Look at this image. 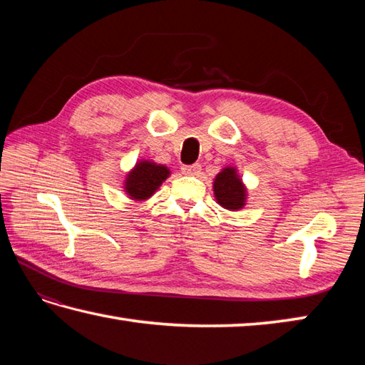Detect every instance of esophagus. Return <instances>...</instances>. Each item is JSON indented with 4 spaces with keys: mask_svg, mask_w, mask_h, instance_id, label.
Wrapping results in <instances>:
<instances>
[{
    "mask_svg": "<svg viewBox=\"0 0 365 365\" xmlns=\"http://www.w3.org/2000/svg\"><path fill=\"white\" fill-rule=\"evenodd\" d=\"M199 173H200L199 163H195V165H188V166H182V174L183 175H197Z\"/></svg>",
    "mask_w": 365,
    "mask_h": 365,
    "instance_id": "1",
    "label": "esophagus"
}]
</instances>
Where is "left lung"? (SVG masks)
I'll return each instance as SVG.
<instances>
[{"instance_id": "1", "label": "left lung", "mask_w": 365, "mask_h": 365, "mask_svg": "<svg viewBox=\"0 0 365 365\" xmlns=\"http://www.w3.org/2000/svg\"><path fill=\"white\" fill-rule=\"evenodd\" d=\"M213 195L216 202L230 212L245 208L247 202V188L235 166L222 168L213 178Z\"/></svg>"}]
</instances>
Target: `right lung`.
<instances>
[{
  "label": "right lung",
  "mask_w": 365,
  "mask_h": 365,
  "mask_svg": "<svg viewBox=\"0 0 365 365\" xmlns=\"http://www.w3.org/2000/svg\"><path fill=\"white\" fill-rule=\"evenodd\" d=\"M170 175V169L152 160H139L125 174L123 191L131 200L144 202L150 199L161 183Z\"/></svg>",
  "instance_id": "1"
}]
</instances>
